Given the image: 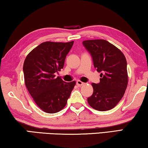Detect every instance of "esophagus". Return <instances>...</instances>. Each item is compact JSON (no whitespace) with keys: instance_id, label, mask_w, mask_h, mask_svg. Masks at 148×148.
<instances>
[{"instance_id":"esophagus-1","label":"esophagus","mask_w":148,"mask_h":148,"mask_svg":"<svg viewBox=\"0 0 148 148\" xmlns=\"http://www.w3.org/2000/svg\"><path fill=\"white\" fill-rule=\"evenodd\" d=\"M77 85L78 86H83V85H84V82H81V81H77Z\"/></svg>"}]
</instances>
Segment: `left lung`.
Here are the masks:
<instances>
[{
  "mask_svg": "<svg viewBox=\"0 0 148 148\" xmlns=\"http://www.w3.org/2000/svg\"><path fill=\"white\" fill-rule=\"evenodd\" d=\"M83 44L92 56L94 67L101 73L100 83L92 84L94 92L88 98V104L99 111L110 110L120 102L128 84L126 58L105 40H85Z\"/></svg>",
  "mask_w": 148,
  "mask_h": 148,
  "instance_id": "obj_1",
  "label": "left lung"
}]
</instances>
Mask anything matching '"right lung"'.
Here are the masks:
<instances>
[{"instance_id":"1","label":"right lung","mask_w":148,"mask_h":148,"mask_svg":"<svg viewBox=\"0 0 148 148\" xmlns=\"http://www.w3.org/2000/svg\"><path fill=\"white\" fill-rule=\"evenodd\" d=\"M74 42H45L32 50L23 63L25 84L34 102L47 113L59 112L66 106L75 82H65L55 73L63 69Z\"/></svg>"}]
</instances>
